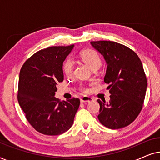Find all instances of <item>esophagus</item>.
<instances>
[{
	"label": "esophagus",
	"mask_w": 160,
	"mask_h": 160,
	"mask_svg": "<svg viewBox=\"0 0 160 160\" xmlns=\"http://www.w3.org/2000/svg\"><path fill=\"white\" fill-rule=\"evenodd\" d=\"M92 100L93 98L89 97V96H83V97L81 98V102H89L92 101Z\"/></svg>",
	"instance_id": "obj_1"
}]
</instances>
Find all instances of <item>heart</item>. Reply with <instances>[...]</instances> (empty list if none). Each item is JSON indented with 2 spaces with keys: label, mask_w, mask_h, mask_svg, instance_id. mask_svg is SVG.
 <instances>
[{
  "label": "heart",
  "mask_w": 160,
  "mask_h": 160,
  "mask_svg": "<svg viewBox=\"0 0 160 160\" xmlns=\"http://www.w3.org/2000/svg\"><path fill=\"white\" fill-rule=\"evenodd\" d=\"M80 57L82 60L86 63L87 66L92 69L94 67H100L101 65V60H100L99 55L97 52L92 50H86V51L82 52L80 54ZM73 60L71 58L67 59L63 63L62 71L67 76H70L72 75L73 71ZM87 91V89H84Z\"/></svg>",
  "instance_id": "obj_1"
}]
</instances>
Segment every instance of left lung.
<instances>
[{
	"mask_svg": "<svg viewBox=\"0 0 160 160\" xmlns=\"http://www.w3.org/2000/svg\"><path fill=\"white\" fill-rule=\"evenodd\" d=\"M90 44L106 61L104 82L111 94L108 102L98 100V119L108 128H124L136 119L143 107L147 89L143 65L135 52L119 43L99 41Z\"/></svg>",
	"mask_w": 160,
	"mask_h": 160,
	"instance_id": "8db88e82",
	"label": "left lung"
}]
</instances>
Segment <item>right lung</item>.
Wrapping results in <instances>:
<instances>
[{"label": "right lung", "instance_id": "obj_1", "mask_svg": "<svg viewBox=\"0 0 160 160\" xmlns=\"http://www.w3.org/2000/svg\"><path fill=\"white\" fill-rule=\"evenodd\" d=\"M74 45L40 50L22 67L18 102L30 124L38 132L58 135L73 125L80 105L78 98L60 101L54 97L57 84L64 79L62 65Z\"/></svg>", "mask_w": 160, "mask_h": 160}]
</instances>
